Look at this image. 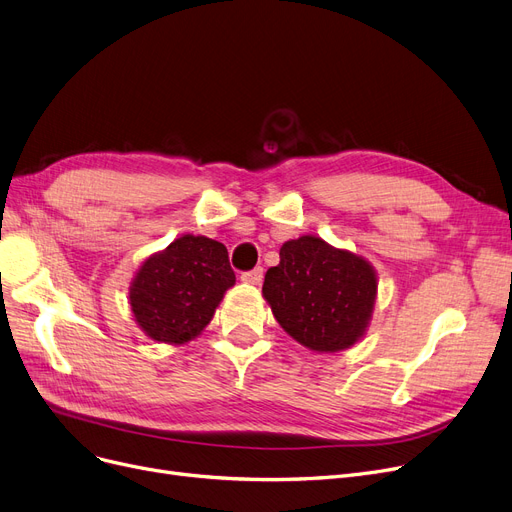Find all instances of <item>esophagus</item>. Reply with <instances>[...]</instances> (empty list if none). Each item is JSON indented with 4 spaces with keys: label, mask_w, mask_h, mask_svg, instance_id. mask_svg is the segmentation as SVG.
Wrapping results in <instances>:
<instances>
[{
    "label": "esophagus",
    "mask_w": 512,
    "mask_h": 512,
    "mask_svg": "<svg viewBox=\"0 0 512 512\" xmlns=\"http://www.w3.org/2000/svg\"><path fill=\"white\" fill-rule=\"evenodd\" d=\"M242 282H249V284H259L263 280V268H253L249 272H242Z\"/></svg>",
    "instance_id": "1"
}]
</instances>
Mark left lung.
Instances as JSON below:
<instances>
[{
	"label": "left lung",
	"instance_id": "8db88e82",
	"mask_svg": "<svg viewBox=\"0 0 512 512\" xmlns=\"http://www.w3.org/2000/svg\"><path fill=\"white\" fill-rule=\"evenodd\" d=\"M263 297L278 324L314 351L347 349L370 320L376 276L362 257L301 236L280 249V263L263 280Z\"/></svg>",
	"mask_w": 512,
	"mask_h": 512
}]
</instances>
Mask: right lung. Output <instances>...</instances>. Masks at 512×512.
<instances>
[{
    "label": "right lung",
    "instance_id": "obj_1",
    "mask_svg": "<svg viewBox=\"0 0 512 512\" xmlns=\"http://www.w3.org/2000/svg\"><path fill=\"white\" fill-rule=\"evenodd\" d=\"M234 282L224 244L186 234L144 261L129 291L131 311L150 339L184 343L209 324Z\"/></svg>",
    "mask_w": 512,
    "mask_h": 512
}]
</instances>
